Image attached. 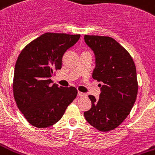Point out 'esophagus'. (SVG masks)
Listing matches in <instances>:
<instances>
[{"mask_svg":"<svg viewBox=\"0 0 155 155\" xmlns=\"http://www.w3.org/2000/svg\"><path fill=\"white\" fill-rule=\"evenodd\" d=\"M78 96L79 97H85L87 96L85 93H81V92H78Z\"/></svg>","mask_w":155,"mask_h":155,"instance_id":"obj_1","label":"esophagus"}]
</instances>
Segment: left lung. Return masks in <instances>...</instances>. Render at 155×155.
Listing matches in <instances>:
<instances>
[{"label": "left lung", "instance_id": "left-lung-1", "mask_svg": "<svg viewBox=\"0 0 155 155\" xmlns=\"http://www.w3.org/2000/svg\"><path fill=\"white\" fill-rule=\"evenodd\" d=\"M95 55L93 78L102 82L99 98L88 97L92 107L84 113L87 122L101 132L114 129L129 114L138 91L137 70L133 58L109 36L84 35Z\"/></svg>", "mask_w": 155, "mask_h": 155}]
</instances>
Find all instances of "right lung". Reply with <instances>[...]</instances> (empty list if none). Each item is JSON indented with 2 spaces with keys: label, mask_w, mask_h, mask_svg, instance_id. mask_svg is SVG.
Returning <instances> with one entry per match:
<instances>
[{
  "label": "right lung",
  "mask_w": 155,
  "mask_h": 155,
  "mask_svg": "<svg viewBox=\"0 0 155 155\" xmlns=\"http://www.w3.org/2000/svg\"><path fill=\"white\" fill-rule=\"evenodd\" d=\"M80 35L45 33L20 53L15 67L13 90L15 101L34 127H50L61 120L77 96L74 87L51 85L54 71L62 68V59Z\"/></svg>",
  "instance_id": "obj_1"
}]
</instances>
